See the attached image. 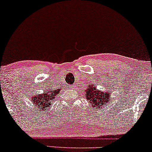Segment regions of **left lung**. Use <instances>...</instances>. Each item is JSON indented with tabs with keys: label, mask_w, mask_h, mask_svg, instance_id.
I'll return each mask as SVG.
<instances>
[{
	"label": "left lung",
	"mask_w": 152,
	"mask_h": 152,
	"mask_svg": "<svg viewBox=\"0 0 152 152\" xmlns=\"http://www.w3.org/2000/svg\"><path fill=\"white\" fill-rule=\"evenodd\" d=\"M109 92H111V91H102L96 90V88L91 83V86H88V89L86 91V98L87 100L89 101L92 108L96 107L101 109V106L111 101Z\"/></svg>",
	"instance_id": "8db88e82"
}]
</instances>
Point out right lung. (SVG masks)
I'll return each instance as SVG.
<instances>
[{"mask_svg": "<svg viewBox=\"0 0 152 152\" xmlns=\"http://www.w3.org/2000/svg\"><path fill=\"white\" fill-rule=\"evenodd\" d=\"M60 89L55 90V91H46L44 93L38 94L36 96H33L31 98V102L34 104L35 106H38L39 109H44L45 110L49 109L50 104H52L51 101L53 100L56 97V95L59 93Z\"/></svg>", "mask_w": 152, "mask_h": 152, "instance_id": "obj_1", "label": "right lung"}]
</instances>
